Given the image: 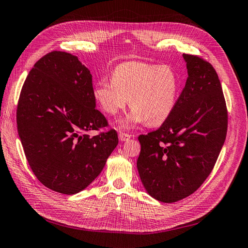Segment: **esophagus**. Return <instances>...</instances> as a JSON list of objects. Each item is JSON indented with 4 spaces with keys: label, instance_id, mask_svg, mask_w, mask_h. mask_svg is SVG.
I'll return each instance as SVG.
<instances>
[{
    "label": "esophagus",
    "instance_id": "1",
    "mask_svg": "<svg viewBox=\"0 0 248 248\" xmlns=\"http://www.w3.org/2000/svg\"><path fill=\"white\" fill-rule=\"evenodd\" d=\"M133 136H131V134H127V133H124V132H120L119 133V140L121 141H126L128 140L129 139H131Z\"/></svg>",
    "mask_w": 248,
    "mask_h": 248
}]
</instances>
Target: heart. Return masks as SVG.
Returning a JSON list of instances; mask_svg holds the SVG:
<instances>
[{
  "mask_svg": "<svg viewBox=\"0 0 248 248\" xmlns=\"http://www.w3.org/2000/svg\"><path fill=\"white\" fill-rule=\"evenodd\" d=\"M179 87V78L170 66L125 62L114 69L110 81L97 82L93 95L101 108L111 116L123 109L129 100L132 110L120 122L123 128L145 122L159 126L176 107Z\"/></svg>",
  "mask_w": 248,
  "mask_h": 248,
  "instance_id": "1",
  "label": "heart"
}]
</instances>
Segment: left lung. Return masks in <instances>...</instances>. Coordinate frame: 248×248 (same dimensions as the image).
Instances as JSON below:
<instances>
[{
  "mask_svg": "<svg viewBox=\"0 0 248 248\" xmlns=\"http://www.w3.org/2000/svg\"><path fill=\"white\" fill-rule=\"evenodd\" d=\"M188 78L170 118L140 136L137 167L146 191L162 202L190 196L213 170L228 130V111L212 65L183 55Z\"/></svg>",
  "mask_w": 248,
  "mask_h": 248,
  "instance_id": "1",
  "label": "left lung"
}]
</instances>
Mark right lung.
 <instances>
[{
    "instance_id": "right-lung-1",
    "label": "right lung",
    "mask_w": 248,
    "mask_h": 248,
    "mask_svg": "<svg viewBox=\"0 0 248 248\" xmlns=\"http://www.w3.org/2000/svg\"><path fill=\"white\" fill-rule=\"evenodd\" d=\"M92 74L77 56L51 51L36 62L22 86L16 122L27 160L47 188L74 194L91 184L118 145L96 108Z\"/></svg>"
}]
</instances>
